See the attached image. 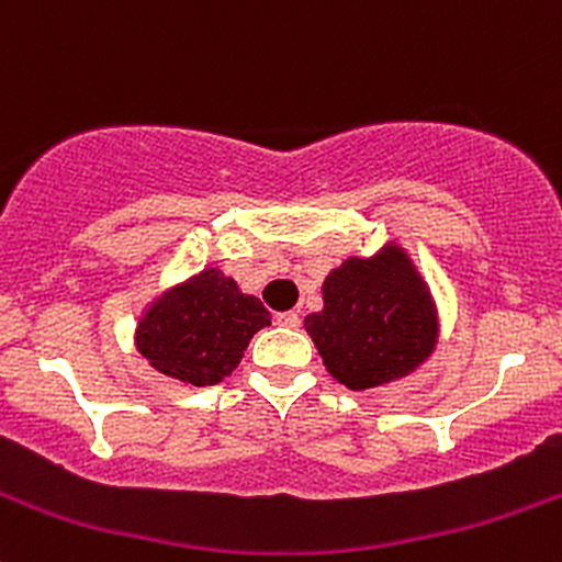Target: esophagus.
<instances>
[{
	"instance_id": "1",
	"label": "esophagus",
	"mask_w": 562,
	"mask_h": 562,
	"mask_svg": "<svg viewBox=\"0 0 562 562\" xmlns=\"http://www.w3.org/2000/svg\"><path fill=\"white\" fill-rule=\"evenodd\" d=\"M274 321H277V326H285V328H299V326H302V315L293 313V310H291V313H277Z\"/></svg>"
}]
</instances>
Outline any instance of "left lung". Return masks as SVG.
<instances>
[{"label": "left lung", "mask_w": 562, "mask_h": 562, "mask_svg": "<svg viewBox=\"0 0 562 562\" xmlns=\"http://www.w3.org/2000/svg\"><path fill=\"white\" fill-rule=\"evenodd\" d=\"M304 326L326 370L353 391L413 372L438 339L427 285L396 247L334 269L323 282V310Z\"/></svg>", "instance_id": "left-lung-1"}]
</instances>
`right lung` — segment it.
<instances>
[{
	"label": "right lung",
	"mask_w": 562,
	"mask_h": 562,
	"mask_svg": "<svg viewBox=\"0 0 562 562\" xmlns=\"http://www.w3.org/2000/svg\"><path fill=\"white\" fill-rule=\"evenodd\" d=\"M271 317L231 277L206 269L157 299L138 326V350L155 370L190 386H214L236 370Z\"/></svg>",
	"instance_id": "obj_1"
}]
</instances>
